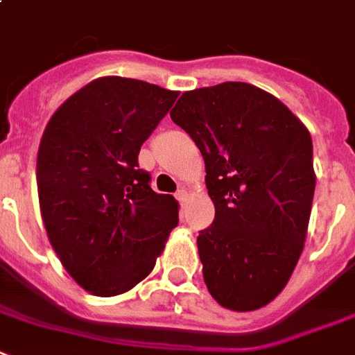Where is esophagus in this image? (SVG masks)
Listing matches in <instances>:
<instances>
[{
    "label": "esophagus",
    "instance_id": "esophagus-1",
    "mask_svg": "<svg viewBox=\"0 0 355 355\" xmlns=\"http://www.w3.org/2000/svg\"><path fill=\"white\" fill-rule=\"evenodd\" d=\"M175 198H178V201H180L181 205L187 203V199H189V192L187 190H180L178 194H175Z\"/></svg>",
    "mask_w": 355,
    "mask_h": 355
}]
</instances>
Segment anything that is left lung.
Listing matches in <instances>:
<instances>
[{"mask_svg":"<svg viewBox=\"0 0 355 355\" xmlns=\"http://www.w3.org/2000/svg\"><path fill=\"white\" fill-rule=\"evenodd\" d=\"M171 118L198 145L216 218L198 236L210 295L236 312L276 300L300 261L315 189L312 137L250 83L183 92Z\"/></svg>","mask_w":355,"mask_h":355,"instance_id":"obj_1","label":"left lung"}]
</instances>
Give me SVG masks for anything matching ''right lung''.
Here are the masks:
<instances>
[{"label": "right lung", "mask_w": 355, "mask_h": 355, "mask_svg": "<svg viewBox=\"0 0 355 355\" xmlns=\"http://www.w3.org/2000/svg\"><path fill=\"white\" fill-rule=\"evenodd\" d=\"M180 92L119 76L90 81L46 123L37 196L46 236L70 277L94 295L128 292L178 227L174 196L150 189L141 145Z\"/></svg>", "instance_id": "right-lung-1"}]
</instances>
